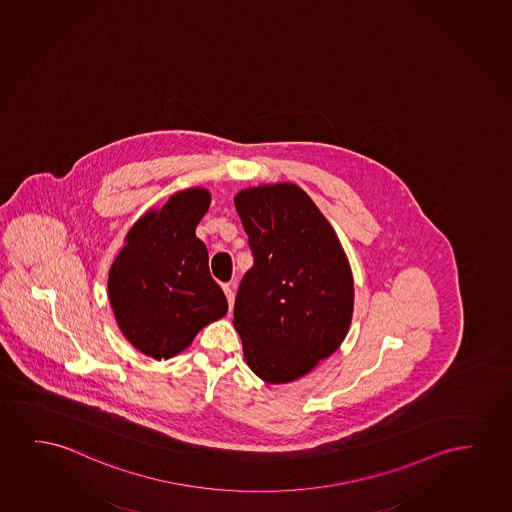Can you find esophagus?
Segmentation results:
<instances>
[{
    "mask_svg": "<svg viewBox=\"0 0 512 512\" xmlns=\"http://www.w3.org/2000/svg\"><path fill=\"white\" fill-rule=\"evenodd\" d=\"M224 288L225 297H227V302H229V311H231L232 306H234V285L232 283H225L222 285Z\"/></svg>",
    "mask_w": 512,
    "mask_h": 512,
    "instance_id": "obj_1",
    "label": "esophagus"
}]
</instances>
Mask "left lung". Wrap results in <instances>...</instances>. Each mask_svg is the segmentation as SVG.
Returning a JSON list of instances; mask_svg holds the SVG:
<instances>
[{
  "label": "left lung",
  "mask_w": 512,
  "mask_h": 512,
  "mask_svg": "<svg viewBox=\"0 0 512 512\" xmlns=\"http://www.w3.org/2000/svg\"><path fill=\"white\" fill-rule=\"evenodd\" d=\"M253 266L234 304L248 367L271 385L313 371L341 346L353 315V276L336 232L294 183L234 197Z\"/></svg>",
  "instance_id": "obj_1"
}]
</instances>
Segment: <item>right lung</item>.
I'll use <instances>...</instances> for the list:
<instances>
[{
  "instance_id": "add662e5",
  "label": "right lung",
  "mask_w": 512,
  "mask_h": 512,
  "mask_svg": "<svg viewBox=\"0 0 512 512\" xmlns=\"http://www.w3.org/2000/svg\"><path fill=\"white\" fill-rule=\"evenodd\" d=\"M210 201L199 187L176 192L133 225L110 267L108 299L120 332L155 360L175 357L227 313L206 245L196 236Z\"/></svg>"
}]
</instances>
